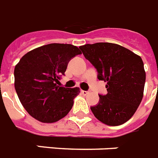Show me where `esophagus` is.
<instances>
[{
    "mask_svg": "<svg viewBox=\"0 0 158 158\" xmlns=\"http://www.w3.org/2000/svg\"><path fill=\"white\" fill-rule=\"evenodd\" d=\"M81 94H83V95H86V94H89V91H86V90H81Z\"/></svg>",
    "mask_w": 158,
    "mask_h": 158,
    "instance_id": "34e87169",
    "label": "esophagus"
}]
</instances>
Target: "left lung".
I'll return each instance as SVG.
<instances>
[{"label": "left lung", "mask_w": 158, "mask_h": 158, "mask_svg": "<svg viewBox=\"0 0 158 158\" xmlns=\"http://www.w3.org/2000/svg\"><path fill=\"white\" fill-rule=\"evenodd\" d=\"M96 69L100 81L107 82V94L90 107L97 119L108 126H119L131 119L143 99L145 74L143 60L127 48L108 42L79 47Z\"/></svg>", "instance_id": "1"}]
</instances>
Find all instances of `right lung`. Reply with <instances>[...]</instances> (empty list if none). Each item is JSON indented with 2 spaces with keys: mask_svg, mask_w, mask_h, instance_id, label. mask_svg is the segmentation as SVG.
Masks as SVG:
<instances>
[{
  "mask_svg": "<svg viewBox=\"0 0 158 158\" xmlns=\"http://www.w3.org/2000/svg\"><path fill=\"white\" fill-rule=\"evenodd\" d=\"M81 54L79 48L70 44L52 43L34 49L21 58L15 68V87L31 117L52 123L69 113L80 89L57 84L69 61Z\"/></svg>",
  "mask_w": 158,
  "mask_h": 158,
  "instance_id": "1",
  "label": "right lung"
}]
</instances>
